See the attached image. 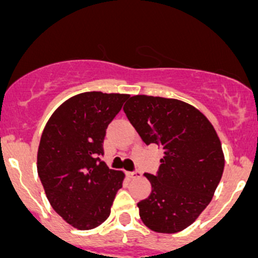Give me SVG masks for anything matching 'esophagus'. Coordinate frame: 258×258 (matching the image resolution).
<instances>
[{
  "instance_id": "esophagus-1",
  "label": "esophagus",
  "mask_w": 258,
  "mask_h": 258,
  "mask_svg": "<svg viewBox=\"0 0 258 258\" xmlns=\"http://www.w3.org/2000/svg\"><path fill=\"white\" fill-rule=\"evenodd\" d=\"M127 176H128L130 178H140L142 176L141 171H134V172H127Z\"/></svg>"
}]
</instances>
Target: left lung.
Segmentation results:
<instances>
[{"mask_svg": "<svg viewBox=\"0 0 258 258\" xmlns=\"http://www.w3.org/2000/svg\"><path fill=\"white\" fill-rule=\"evenodd\" d=\"M123 111L146 145L163 150L150 196L137 204L150 230L176 233L196 221L212 200L225 167L222 146L204 113L175 98L137 95Z\"/></svg>", "mask_w": 258, "mask_h": 258, "instance_id": "left-lung-1", "label": "left lung"}]
</instances>
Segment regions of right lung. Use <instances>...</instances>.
<instances>
[{"label": "right lung", "mask_w": 258, "mask_h": 258, "mask_svg": "<svg viewBox=\"0 0 258 258\" xmlns=\"http://www.w3.org/2000/svg\"><path fill=\"white\" fill-rule=\"evenodd\" d=\"M128 95L83 92L49 117L37 152V172L52 209L77 230H92L110 216L124 173L103 161L106 130Z\"/></svg>", "instance_id": "add662e5"}]
</instances>
